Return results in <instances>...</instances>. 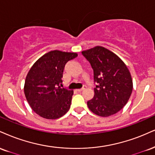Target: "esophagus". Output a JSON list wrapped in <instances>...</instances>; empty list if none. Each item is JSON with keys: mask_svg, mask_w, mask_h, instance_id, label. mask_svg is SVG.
Here are the masks:
<instances>
[{"mask_svg": "<svg viewBox=\"0 0 155 155\" xmlns=\"http://www.w3.org/2000/svg\"><path fill=\"white\" fill-rule=\"evenodd\" d=\"M86 86H84V87H82V88H80V89H76V91H78V92H81V91H82V90H84V89L85 88H86Z\"/></svg>", "mask_w": 155, "mask_h": 155, "instance_id": "1", "label": "esophagus"}]
</instances>
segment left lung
<instances>
[{
    "mask_svg": "<svg viewBox=\"0 0 155 155\" xmlns=\"http://www.w3.org/2000/svg\"><path fill=\"white\" fill-rule=\"evenodd\" d=\"M94 71L98 84L94 95L87 102L89 109L101 117L117 113L126 105L133 90L131 73L116 54L102 46L81 52Z\"/></svg>",
    "mask_w": 155,
    "mask_h": 155,
    "instance_id": "1",
    "label": "left lung"
}]
</instances>
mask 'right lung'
Wrapping results in <instances>:
<instances>
[{
	"label": "right lung",
	"mask_w": 155,
	"mask_h": 155,
	"mask_svg": "<svg viewBox=\"0 0 155 155\" xmlns=\"http://www.w3.org/2000/svg\"><path fill=\"white\" fill-rule=\"evenodd\" d=\"M76 53L52 50L31 67L24 83V94L31 109L46 119H57L70 109L74 91L61 88L66 63L77 57Z\"/></svg>",
	"instance_id": "1"
}]
</instances>
